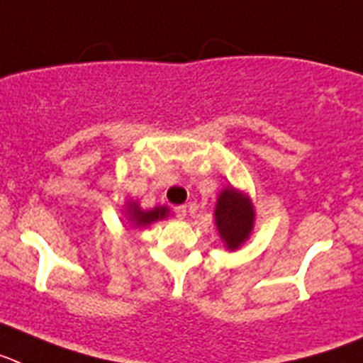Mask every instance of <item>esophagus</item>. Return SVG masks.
<instances>
[{"mask_svg":"<svg viewBox=\"0 0 363 363\" xmlns=\"http://www.w3.org/2000/svg\"><path fill=\"white\" fill-rule=\"evenodd\" d=\"M175 216H177L179 219H184V217L188 216V210H186V206H177V208H175Z\"/></svg>","mask_w":363,"mask_h":363,"instance_id":"esophagus-1","label":"esophagus"}]
</instances>
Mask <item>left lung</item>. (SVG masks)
I'll return each mask as SVG.
<instances>
[{
    "label": "left lung",
    "instance_id": "obj_1",
    "mask_svg": "<svg viewBox=\"0 0 363 363\" xmlns=\"http://www.w3.org/2000/svg\"><path fill=\"white\" fill-rule=\"evenodd\" d=\"M213 219L226 250H239L250 239L256 223V208L250 195L234 186L223 188L217 195Z\"/></svg>",
    "mask_w": 363,
    "mask_h": 363
}]
</instances>
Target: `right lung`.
Returning a JSON list of instances; mask_svg holds the SVG:
<instances>
[{
  "mask_svg": "<svg viewBox=\"0 0 363 363\" xmlns=\"http://www.w3.org/2000/svg\"><path fill=\"white\" fill-rule=\"evenodd\" d=\"M169 216L168 206H155L151 210H143L137 201L129 199L124 203V219L129 225V230L146 228L155 220H162Z\"/></svg>",
  "mask_w": 363,
  "mask_h": 363,
  "instance_id": "right-lung-1",
  "label": "right lung"
}]
</instances>
